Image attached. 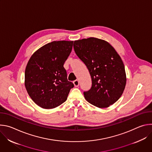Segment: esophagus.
<instances>
[{
    "label": "esophagus",
    "mask_w": 152,
    "mask_h": 152,
    "mask_svg": "<svg viewBox=\"0 0 152 152\" xmlns=\"http://www.w3.org/2000/svg\"><path fill=\"white\" fill-rule=\"evenodd\" d=\"M73 84H74L75 87H77V86H79V82L77 80H76L73 81Z\"/></svg>",
    "instance_id": "esophagus-1"
}]
</instances>
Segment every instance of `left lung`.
I'll use <instances>...</instances> for the list:
<instances>
[{"instance_id": "left-lung-1", "label": "left lung", "mask_w": 152, "mask_h": 152, "mask_svg": "<svg viewBox=\"0 0 152 152\" xmlns=\"http://www.w3.org/2000/svg\"><path fill=\"white\" fill-rule=\"evenodd\" d=\"M73 46L91 77L92 86L83 93L85 99L99 108L115 103L124 90L126 75L115 49L106 41L94 37L76 40Z\"/></svg>"}]
</instances>
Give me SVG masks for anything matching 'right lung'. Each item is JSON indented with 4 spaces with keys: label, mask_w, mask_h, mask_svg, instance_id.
I'll return each instance as SVG.
<instances>
[{
    "label": "right lung",
    "mask_w": 152,
    "mask_h": 152,
    "mask_svg": "<svg viewBox=\"0 0 152 152\" xmlns=\"http://www.w3.org/2000/svg\"><path fill=\"white\" fill-rule=\"evenodd\" d=\"M73 41H54L41 47L30 58L25 69V85L32 100L44 109H52L67 99L72 82L64 64Z\"/></svg>",
    "instance_id": "obj_1"
}]
</instances>
